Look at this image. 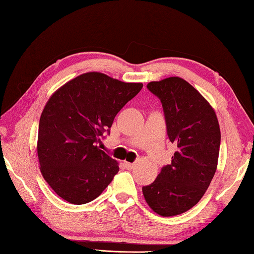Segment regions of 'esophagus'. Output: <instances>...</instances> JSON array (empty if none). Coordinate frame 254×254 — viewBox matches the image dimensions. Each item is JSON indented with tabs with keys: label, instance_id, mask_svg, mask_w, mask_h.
Instances as JSON below:
<instances>
[{
	"label": "esophagus",
	"instance_id": "obj_1",
	"mask_svg": "<svg viewBox=\"0 0 254 254\" xmlns=\"http://www.w3.org/2000/svg\"><path fill=\"white\" fill-rule=\"evenodd\" d=\"M124 166L127 169H133L135 167V163H131V162H124Z\"/></svg>",
	"mask_w": 254,
	"mask_h": 254
}]
</instances>
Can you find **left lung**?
<instances>
[{
  "instance_id": "1",
  "label": "left lung",
  "mask_w": 254,
  "mask_h": 254,
  "mask_svg": "<svg viewBox=\"0 0 254 254\" xmlns=\"http://www.w3.org/2000/svg\"><path fill=\"white\" fill-rule=\"evenodd\" d=\"M148 89L162 103L167 133L176 152L151 185L144 199L163 217L183 214L198 203L217 168L221 130L212 105L180 77L150 81Z\"/></svg>"
}]
</instances>
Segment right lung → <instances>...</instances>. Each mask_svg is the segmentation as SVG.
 I'll return each mask as SVG.
<instances>
[{"instance_id":"right-lung-1","label":"right lung","mask_w":254,"mask_h":254,"mask_svg":"<svg viewBox=\"0 0 254 254\" xmlns=\"http://www.w3.org/2000/svg\"><path fill=\"white\" fill-rule=\"evenodd\" d=\"M142 86L89 71L50 96L40 117L37 153L42 177L60 198L89 203L119 173V162L97 143Z\"/></svg>"}]
</instances>
